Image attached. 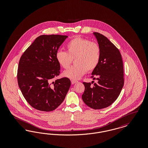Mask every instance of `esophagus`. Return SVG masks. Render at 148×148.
I'll return each instance as SVG.
<instances>
[{
  "label": "esophagus",
  "instance_id": "1",
  "mask_svg": "<svg viewBox=\"0 0 148 148\" xmlns=\"http://www.w3.org/2000/svg\"><path fill=\"white\" fill-rule=\"evenodd\" d=\"M71 83L72 84H74L75 83H77V80H72L71 81Z\"/></svg>",
  "mask_w": 148,
  "mask_h": 148
}]
</instances>
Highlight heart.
<instances>
[{
  "mask_svg": "<svg viewBox=\"0 0 148 148\" xmlns=\"http://www.w3.org/2000/svg\"><path fill=\"white\" fill-rule=\"evenodd\" d=\"M67 51L59 50L56 57L59 64L64 69L69 67L74 59V65L64 72V76L77 80L87 71H94L100 60L101 49L97 42L81 37L74 38L66 45Z\"/></svg>",
  "mask_w": 148,
  "mask_h": 148,
  "instance_id": "obj_1",
  "label": "heart"
}]
</instances>
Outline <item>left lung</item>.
I'll use <instances>...</instances> for the list:
<instances>
[{"mask_svg":"<svg viewBox=\"0 0 148 148\" xmlns=\"http://www.w3.org/2000/svg\"><path fill=\"white\" fill-rule=\"evenodd\" d=\"M93 34L101 49L100 62L91 77L98 82L93 86L83 83L82 99L92 109H101L112 104L119 95L124 83L123 63L119 50L112 42L104 35Z\"/></svg>","mask_w":148,"mask_h":148,"instance_id":"left-lung-1","label":"left lung"}]
</instances>
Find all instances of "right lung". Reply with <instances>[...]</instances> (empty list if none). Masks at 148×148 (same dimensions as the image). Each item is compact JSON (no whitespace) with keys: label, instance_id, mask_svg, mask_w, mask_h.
<instances>
[{"label":"right lung","instance_id":"add662e5","mask_svg":"<svg viewBox=\"0 0 148 148\" xmlns=\"http://www.w3.org/2000/svg\"><path fill=\"white\" fill-rule=\"evenodd\" d=\"M68 36L42 35L37 37L21 56L17 79L29 104L43 112L55 110L63 101L71 86L64 77L53 81L60 73L56 52Z\"/></svg>","mask_w":148,"mask_h":148}]
</instances>
